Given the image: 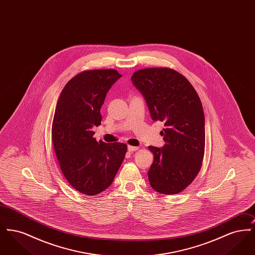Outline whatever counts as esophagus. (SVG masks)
I'll list each match as a JSON object with an SVG mask.
<instances>
[{"label":"esophagus","mask_w":255,"mask_h":255,"mask_svg":"<svg viewBox=\"0 0 255 255\" xmlns=\"http://www.w3.org/2000/svg\"><path fill=\"white\" fill-rule=\"evenodd\" d=\"M137 149H138V148H137V147H135V146H128V151H129V152H131V153H132V152H134V151H136Z\"/></svg>","instance_id":"obj_1"}]
</instances>
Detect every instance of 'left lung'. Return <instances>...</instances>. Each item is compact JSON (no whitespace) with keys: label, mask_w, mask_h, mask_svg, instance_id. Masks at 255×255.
<instances>
[{"label":"left lung","mask_w":255,"mask_h":255,"mask_svg":"<svg viewBox=\"0 0 255 255\" xmlns=\"http://www.w3.org/2000/svg\"><path fill=\"white\" fill-rule=\"evenodd\" d=\"M133 85L145 99L152 121L164 122L165 144L149 146L154 161L148 171L151 187L161 194H177L194 181L205 154V114L193 86L167 68L133 73Z\"/></svg>","instance_id":"obj_1"}]
</instances>
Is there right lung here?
<instances>
[{
  "label": "right lung",
  "instance_id": "obj_1",
  "mask_svg": "<svg viewBox=\"0 0 255 255\" xmlns=\"http://www.w3.org/2000/svg\"><path fill=\"white\" fill-rule=\"evenodd\" d=\"M122 76L111 69L78 73L57 100L51 128L54 151L65 178L83 194H99L108 188L127 151L124 143L97 142L92 131L101 124V106Z\"/></svg>",
  "mask_w": 255,
  "mask_h": 255
}]
</instances>
